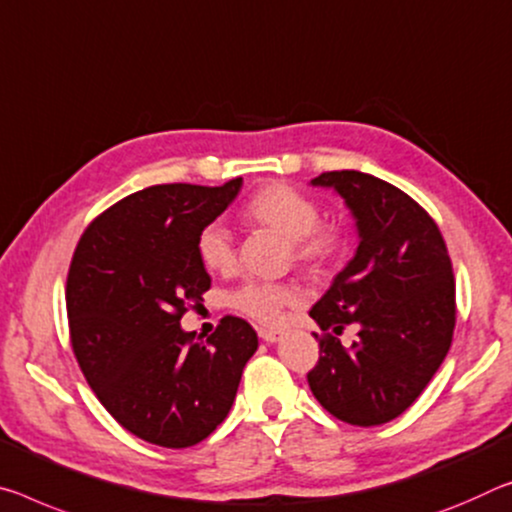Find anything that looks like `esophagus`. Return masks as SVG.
<instances>
[{
  "instance_id": "obj_1",
  "label": "esophagus",
  "mask_w": 512,
  "mask_h": 512,
  "mask_svg": "<svg viewBox=\"0 0 512 512\" xmlns=\"http://www.w3.org/2000/svg\"><path fill=\"white\" fill-rule=\"evenodd\" d=\"M259 337H262V342H266V344H275V342H280V332H275V330H259Z\"/></svg>"
}]
</instances>
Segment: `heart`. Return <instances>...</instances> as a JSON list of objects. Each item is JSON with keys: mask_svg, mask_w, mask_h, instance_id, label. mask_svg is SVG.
Here are the masks:
<instances>
[{"mask_svg": "<svg viewBox=\"0 0 512 512\" xmlns=\"http://www.w3.org/2000/svg\"><path fill=\"white\" fill-rule=\"evenodd\" d=\"M250 223L269 227L282 239L291 241L294 257L310 269H323L342 255L346 246L344 232L337 225H319V205L305 193L285 184H271L257 193L243 209ZM198 255L202 264L214 273H230L237 264L232 232L225 225H209L198 239ZM298 291L271 282H246L234 291L230 303L234 310L250 316L257 323L273 326L280 321L282 310L294 305Z\"/></svg>", "mask_w": 512, "mask_h": 512, "instance_id": "1", "label": "heart"}]
</instances>
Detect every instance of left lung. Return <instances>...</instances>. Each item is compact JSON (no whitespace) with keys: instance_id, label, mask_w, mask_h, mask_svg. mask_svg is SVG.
Returning <instances> with one entry per match:
<instances>
[{"instance_id":"1","label":"left lung","mask_w":512,"mask_h":512,"mask_svg":"<svg viewBox=\"0 0 512 512\" xmlns=\"http://www.w3.org/2000/svg\"><path fill=\"white\" fill-rule=\"evenodd\" d=\"M332 189L351 212L358 248L310 310L319 364L312 394L332 417L380 426L417 401L449 353L456 285L444 239L408 193L360 170H332L310 182ZM359 330L351 349L334 337Z\"/></svg>"}]
</instances>
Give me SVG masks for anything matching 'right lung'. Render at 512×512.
I'll return each mask as SVG.
<instances>
[{
  "label": "right lung",
  "instance_id": "obj_1",
  "mask_svg": "<svg viewBox=\"0 0 512 512\" xmlns=\"http://www.w3.org/2000/svg\"><path fill=\"white\" fill-rule=\"evenodd\" d=\"M243 180L157 184L123 198L86 227L68 271L72 351L109 415L141 440L184 449L230 412L257 332L225 316L207 342L180 326L212 278L198 239Z\"/></svg>",
  "mask_w": 512,
  "mask_h": 512
}]
</instances>
